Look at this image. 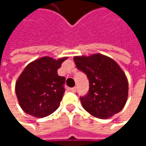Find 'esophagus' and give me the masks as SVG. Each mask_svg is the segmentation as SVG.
<instances>
[{"label": "esophagus", "instance_id": "esophagus-1", "mask_svg": "<svg viewBox=\"0 0 146 146\" xmlns=\"http://www.w3.org/2000/svg\"><path fill=\"white\" fill-rule=\"evenodd\" d=\"M76 90H77L76 87H73V88H71V89H70V90H71L72 92H76Z\"/></svg>", "mask_w": 146, "mask_h": 146}]
</instances>
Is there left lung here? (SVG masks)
Segmentation results:
<instances>
[{"label": "left lung", "instance_id": "1", "mask_svg": "<svg viewBox=\"0 0 146 146\" xmlns=\"http://www.w3.org/2000/svg\"><path fill=\"white\" fill-rule=\"evenodd\" d=\"M78 69L87 75L89 92L80 97L83 107L92 116L106 119L124 107L129 95L128 78L120 66L102 54L73 57Z\"/></svg>", "mask_w": 146, "mask_h": 146}]
</instances>
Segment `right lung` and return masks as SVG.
<instances>
[{"label":"right lung","instance_id":"right-lung-1","mask_svg":"<svg viewBox=\"0 0 146 146\" xmlns=\"http://www.w3.org/2000/svg\"><path fill=\"white\" fill-rule=\"evenodd\" d=\"M67 59L43 56L26 66L15 84L17 101L24 112L41 118L59 107L66 79L57 74V70Z\"/></svg>","mask_w":146,"mask_h":146}]
</instances>
